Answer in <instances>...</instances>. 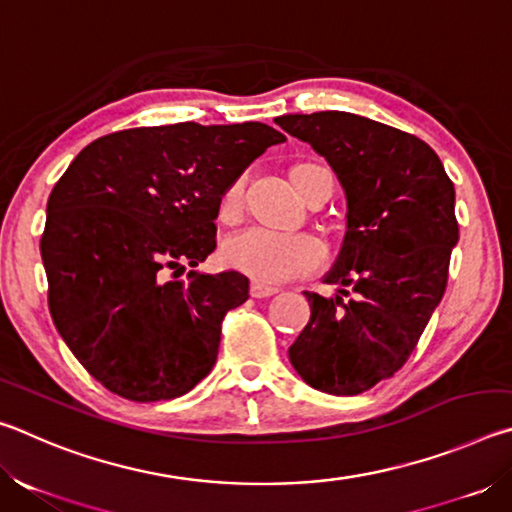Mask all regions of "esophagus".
<instances>
[{
  "label": "esophagus",
  "mask_w": 512,
  "mask_h": 512,
  "mask_svg": "<svg viewBox=\"0 0 512 512\" xmlns=\"http://www.w3.org/2000/svg\"><path fill=\"white\" fill-rule=\"evenodd\" d=\"M277 291H280V287H275V284H266L257 280L250 284V296L253 298H271Z\"/></svg>",
  "instance_id": "1"
}]
</instances>
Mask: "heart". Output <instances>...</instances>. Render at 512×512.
Wrapping results in <instances>:
<instances>
[{
	"label": "heart",
	"instance_id": "b5f03b06",
	"mask_svg": "<svg viewBox=\"0 0 512 512\" xmlns=\"http://www.w3.org/2000/svg\"><path fill=\"white\" fill-rule=\"evenodd\" d=\"M244 198L246 180L237 178L221 196V219H239ZM223 262L257 282H287L323 266L325 246L311 235H282L266 228H250L225 239Z\"/></svg>",
	"mask_w": 512,
	"mask_h": 512
}]
</instances>
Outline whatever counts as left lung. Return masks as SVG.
<instances>
[{
  "instance_id": "obj_1",
  "label": "left lung",
  "mask_w": 512,
  "mask_h": 512,
  "mask_svg": "<svg viewBox=\"0 0 512 512\" xmlns=\"http://www.w3.org/2000/svg\"><path fill=\"white\" fill-rule=\"evenodd\" d=\"M275 124L323 155L348 201L325 282L354 298L305 291L311 318L289 348L291 366L316 391L359 395L404 366L445 296L454 183L427 142L368 117L325 110Z\"/></svg>"
}]
</instances>
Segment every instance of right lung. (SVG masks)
<instances>
[{"mask_svg":"<svg viewBox=\"0 0 512 512\" xmlns=\"http://www.w3.org/2000/svg\"><path fill=\"white\" fill-rule=\"evenodd\" d=\"M284 140L259 121L128 128L85 146L60 176L40 239L49 311L108 391L173 400L210 375L223 316L248 300V277L176 275L216 248L225 189Z\"/></svg>","mask_w":512,"mask_h":512,"instance_id":"add662e5","label":"right lung"}]
</instances>
